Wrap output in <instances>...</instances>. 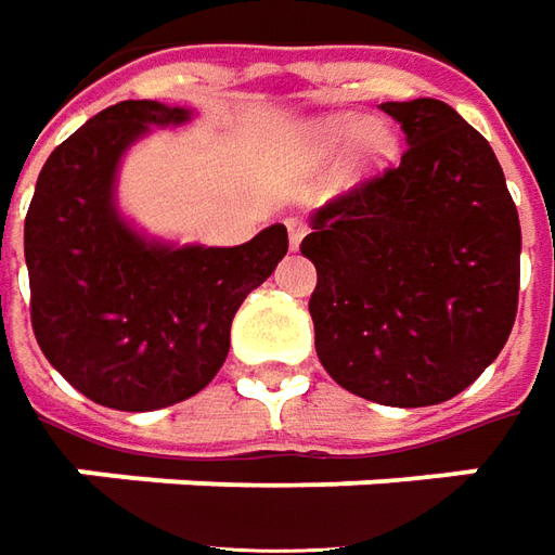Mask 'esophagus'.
Segmentation results:
<instances>
[{
  "label": "esophagus",
  "instance_id": "esophagus-1",
  "mask_svg": "<svg viewBox=\"0 0 555 555\" xmlns=\"http://www.w3.org/2000/svg\"><path fill=\"white\" fill-rule=\"evenodd\" d=\"M286 232H289V247L296 250L299 244H302V237L308 234V222L299 217H289L286 219Z\"/></svg>",
  "mask_w": 555,
  "mask_h": 555
}]
</instances>
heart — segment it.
Here are the masks:
<instances>
[{"label": "heart", "instance_id": "heart-1", "mask_svg": "<svg viewBox=\"0 0 555 555\" xmlns=\"http://www.w3.org/2000/svg\"><path fill=\"white\" fill-rule=\"evenodd\" d=\"M348 146V162L357 170L385 165L397 152V137L385 121H363L354 113L323 115L308 121L299 133V152L308 162H326Z\"/></svg>", "mask_w": 555, "mask_h": 555}]
</instances>
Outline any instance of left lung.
<instances>
[{"label":"left lung","instance_id":"8db88e82","mask_svg":"<svg viewBox=\"0 0 555 555\" xmlns=\"http://www.w3.org/2000/svg\"><path fill=\"white\" fill-rule=\"evenodd\" d=\"M400 165L311 214L314 348L345 390L437 406L501 354L519 299V214L489 140L442 100L382 103Z\"/></svg>","mask_w":555,"mask_h":555}]
</instances>
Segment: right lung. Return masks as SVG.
I'll use <instances>...</instances> for the list:
<instances>
[{"label": "right lung", "mask_w": 555, "mask_h": 555, "mask_svg": "<svg viewBox=\"0 0 555 555\" xmlns=\"http://www.w3.org/2000/svg\"><path fill=\"white\" fill-rule=\"evenodd\" d=\"M192 109L125 100L44 162L24 222L33 333L57 373L100 406L152 412L207 388L234 311L286 256L274 222L237 247L173 244L118 210V167L152 128Z\"/></svg>", "instance_id": "right-lung-1"}]
</instances>
